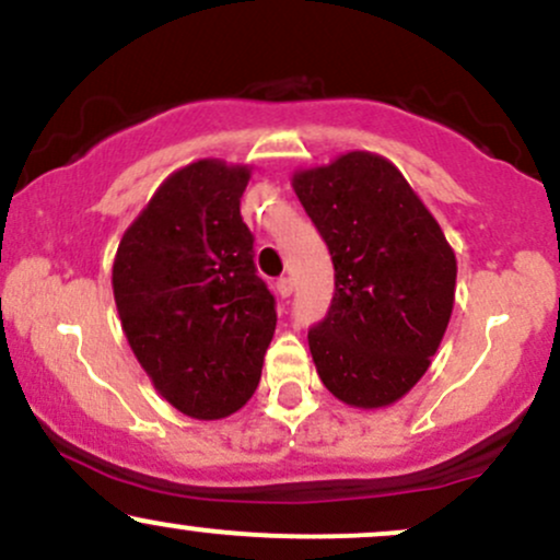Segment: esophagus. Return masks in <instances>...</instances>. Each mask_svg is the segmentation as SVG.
<instances>
[{"label":"esophagus","mask_w":560,"mask_h":560,"mask_svg":"<svg viewBox=\"0 0 560 560\" xmlns=\"http://www.w3.org/2000/svg\"><path fill=\"white\" fill-rule=\"evenodd\" d=\"M276 292H279L281 298H289V294L294 292V287H292V279H289V276H281V279L276 281Z\"/></svg>","instance_id":"1"}]
</instances>
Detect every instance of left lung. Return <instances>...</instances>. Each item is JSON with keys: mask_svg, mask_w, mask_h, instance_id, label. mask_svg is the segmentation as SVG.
I'll return each instance as SVG.
<instances>
[{"mask_svg": "<svg viewBox=\"0 0 560 560\" xmlns=\"http://www.w3.org/2000/svg\"><path fill=\"white\" fill-rule=\"evenodd\" d=\"M292 186L334 262L331 307L307 331L320 382L350 408H387L427 374L445 337L453 247L413 186L374 152L298 171Z\"/></svg>", "mask_w": 560, "mask_h": 560, "instance_id": "1", "label": "left lung"}]
</instances>
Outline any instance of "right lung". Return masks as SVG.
Here are the masks:
<instances>
[{"mask_svg": "<svg viewBox=\"0 0 560 560\" xmlns=\"http://www.w3.org/2000/svg\"><path fill=\"white\" fill-rule=\"evenodd\" d=\"M247 182V165L213 158L171 173L113 262L133 355L160 397L197 421L226 419L253 397L276 331V300L240 213Z\"/></svg>", "mask_w": 560, "mask_h": 560, "instance_id": "add662e5", "label": "right lung"}]
</instances>
